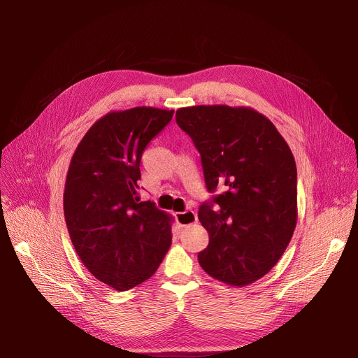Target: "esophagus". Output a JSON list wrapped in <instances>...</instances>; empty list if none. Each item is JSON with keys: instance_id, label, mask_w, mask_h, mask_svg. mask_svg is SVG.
Here are the masks:
<instances>
[{"instance_id": "esophagus-1", "label": "esophagus", "mask_w": 358, "mask_h": 358, "mask_svg": "<svg viewBox=\"0 0 358 358\" xmlns=\"http://www.w3.org/2000/svg\"><path fill=\"white\" fill-rule=\"evenodd\" d=\"M176 219L180 226L185 227V226H189V224L197 222V214L193 210H187L182 213H176Z\"/></svg>"}]
</instances>
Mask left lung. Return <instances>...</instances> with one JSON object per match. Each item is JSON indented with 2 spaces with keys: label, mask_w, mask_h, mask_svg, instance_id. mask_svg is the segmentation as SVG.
I'll return each mask as SVG.
<instances>
[{
  "label": "left lung",
  "mask_w": 358,
  "mask_h": 358,
  "mask_svg": "<svg viewBox=\"0 0 358 358\" xmlns=\"http://www.w3.org/2000/svg\"><path fill=\"white\" fill-rule=\"evenodd\" d=\"M176 119L201 155L208 192L223 188L199 210L208 231L199 264L231 287L250 285L278 264L296 226L292 151L269 119L252 108L199 105L178 109ZM213 202L220 204L216 210Z\"/></svg>",
  "instance_id": "1"
}]
</instances>
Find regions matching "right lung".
I'll return each mask as SVG.
<instances>
[{"instance_id": "right-lung-1", "label": "right lung", "mask_w": 358, "mask_h": 358, "mask_svg": "<svg viewBox=\"0 0 358 358\" xmlns=\"http://www.w3.org/2000/svg\"><path fill=\"white\" fill-rule=\"evenodd\" d=\"M174 110L138 106L94 122L71 157L63 208L71 243L87 271L115 291L150 279L171 246L173 217L141 201L142 152Z\"/></svg>"}]
</instances>
